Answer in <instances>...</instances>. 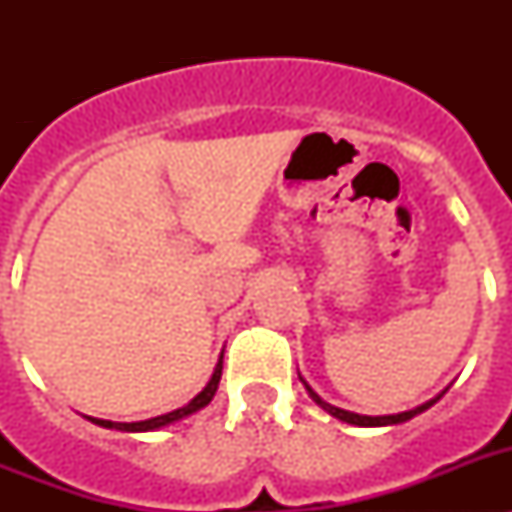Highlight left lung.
I'll use <instances>...</instances> for the list:
<instances>
[{
	"label": "left lung",
	"mask_w": 512,
	"mask_h": 512,
	"mask_svg": "<svg viewBox=\"0 0 512 512\" xmlns=\"http://www.w3.org/2000/svg\"><path fill=\"white\" fill-rule=\"evenodd\" d=\"M302 382H305V379H302ZM305 387H307V384H305ZM307 392H310L312 400L318 402V405H320V408H323V410H328L330 415H336L338 420H346V423H351V425H364V428H372V425H395V423H405V420L415 418V415H418V413H423V410L431 408L433 402L441 400V395H443V392H441V395H438V397H433V400L423 402V405H420V408L408 410V413H397V415H377V418H372V415H356V413H348V410L333 408V405H328V402L320 400V397L315 395V392H312L310 387H307Z\"/></svg>",
	"instance_id": "8db88e82"
}]
</instances>
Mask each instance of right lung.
I'll return each instance as SVG.
<instances>
[{
	"mask_svg": "<svg viewBox=\"0 0 512 512\" xmlns=\"http://www.w3.org/2000/svg\"><path fill=\"white\" fill-rule=\"evenodd\" d=\"M220 377H223V356H220V361H217L215 366V374H212V379L207 382L205 390L200 392V395L194 397L189 405H184V408L174 410V413H166V415H158V418H151V420H140V423H112V420H102V418H89L92 423L102 425V428H117V431H128V433H138V431H156V428H164V425L174 423V420H182L187 418V415L197 413V410H202L207 405V402L215 397L217 392V384H220Z\"/></svg>",
	"mask_w": 512,
	"mask_h": 512,
	"instance_id": "obj_1",
	"label": "right lung"
}]
</instances>
